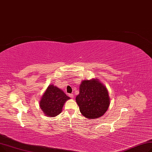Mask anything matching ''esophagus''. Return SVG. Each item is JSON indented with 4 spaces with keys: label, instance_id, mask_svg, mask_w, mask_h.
I'll return each instance as SVG.
<instances>
[{
    "label": "esophagus",
    "instance_id": "obj_1",
    "mask_svg": "<svg viewBox=\"0 0 152 152\" xmlns=\"http://www.w3.org/2000/svg\"><path fill=\"white\" fill-rule=\"evenodd\" d=\"M69 96L71 98H74V95H73V94H69Z\"/></svg>",
    "mask_w": 152,
    "mask_h": 152
}]
</instances>
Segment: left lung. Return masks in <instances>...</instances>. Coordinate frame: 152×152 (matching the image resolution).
<instances>
[{
    "mask_svg": "<svg viewBox=\"0 0 152 152\" xmlns=\"http://www.w3.org/2000/svg\"><path fill=\"white\" fill-rule=\"evenodd\" d=\"M79 89V94L75 100L82 114L88 119L102 116L110 104L106 86L98 78H92L82 81Z\"/></svg>",
    "mask_w": 152,
    "mask_h": 152,
    "instance_id": "1",
    "label": "left lung"
}]
</instances>
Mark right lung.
I'll use <instances>...</instances> for the list:
<instances>
[{"label":"right lung","instance_id":"1","mask_svg":"<svg viewBox=\"0 0 152 152\" xmlns=\"http://www.w3.org/2000/svg\"><path fill=\"white\" fill-rule=\"evenodd\" d=\"M69 99L60 88L54 85H49L41 98L40 108L44 114L53 118L62 112L64 103Z\"/></svg>","mask_w":152,"mask_h":152}]
</instances>
